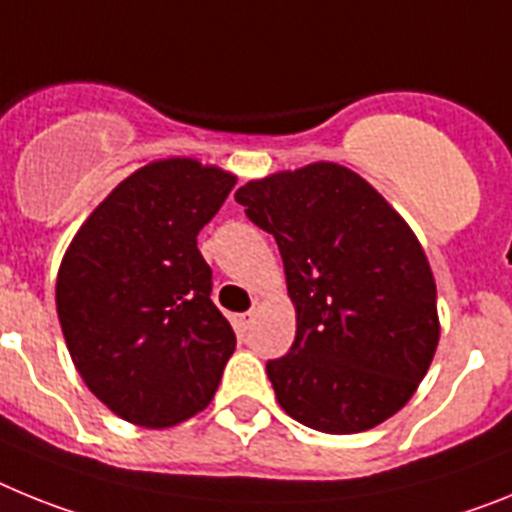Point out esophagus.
Wrapping results in <instances>:
<instances>
[{"label":"esophagus","instance_id":"esophagus-1","mask_svg":"<svg viewBox=\"0 0 512 512\" xmlns=\"http://www.w3.org/2000/svg\"><path fill=\"white\" fill-rule=\"evenodd\" d=\"M255 314H257L255 309L244 311V314H237V327H239V330H250V324L255 322Z\"/></svg>","mask_w":512,"mask_h":512}]
</instances>
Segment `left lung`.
<instances>
[{
    "label": "left lung",
    "instance_id": "obj_1",
    "mask_svg": "<svg viewBox=\"0 0 512 512\" xmlns=\"http://www.w3.org/2000/svg\"><path fill=\"white\" fill-rule=\"evenodd\" d=\"M234 198L278 242L296 306L291 350L268 361L278 404L332 435L389 420L441 337L433 270L407 221L335 162L250 180Z\"/></svg>",
    "mask_w": 512,
    "mask_h": 512
}]
</instances>
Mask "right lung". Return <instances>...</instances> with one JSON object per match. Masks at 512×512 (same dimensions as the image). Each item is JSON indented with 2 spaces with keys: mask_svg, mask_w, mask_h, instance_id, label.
Here are the masks:
<instances>
[{
  "mask_svg": "<svg viewBox=\"0 0 512 512\" xmlns=\"http://www.w3.org/2000/svg\"><path fill=\"white\" fill-rule=\"evenodd\" d=\"M234 182L198 159L146 164L90 213L61 260L56 311L71 361L126 422L172 428L219 389L237 337L211 301L198 231Z\"/></svg>",
  "mask_w": 512,
  "mask_h": 512,
  "instance_id": "add662e5",
  "label": "right lung"
}]
</instances>
